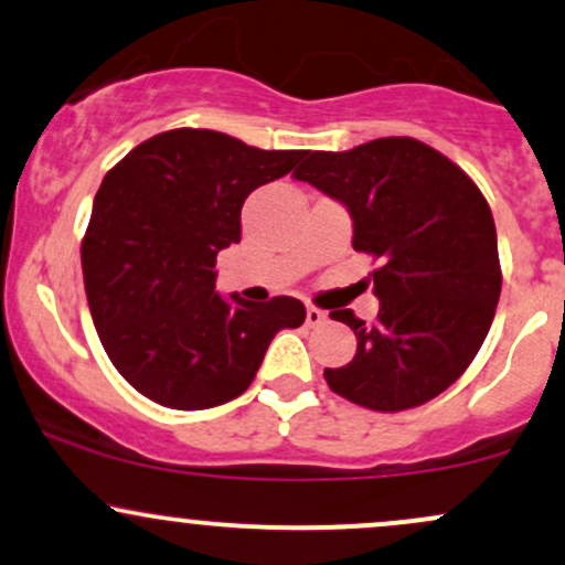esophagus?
Masks as SVG:
<instances>
[{
  "label": "esophagus",
  "mask_w": 565,
  "mask_h": 565,
  "mask_svg": "<svg viewBox=\"0 0 565 565\" xmlns=\"http://www.w3.org/2000/svg\"><path fill=\"white\" fill-rule=\"evenodd\" d=\"M323 321H327V313H323V310L313 308V305H308V308H305V323H308V327H319V323H323Z\"/></svg>",
  "instance_id": "1"
}]
</instances>
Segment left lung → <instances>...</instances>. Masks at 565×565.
I'll return each instance as SVG.
<instances>
[{
  "mask_svg": "<svg viewBox=\"0 0 565 565\" xmlns=\"http://www.w3.org/2000/svg\"><path fill=\"white\" fill-rule=\"evenodd\" d=\"M295 178L340 201L353 249L380 257L377 321L334 310L359 337L353 361L323 369L329 387L374 412L444 393L489 334L502 291L497 228L478 185L436 148L380 138L350 151H305Z\"/></svg>",
  "mask_w": 565,
  "mask_h": 565,
  "instance_id": "left-lung-1",
  "label": "left lung"
}]
</instances>
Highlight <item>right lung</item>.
Instances as JSON below:
<instances>
[{"label":"right lung","mask_w":565,"mask_h":565,"mask_svg":"<svg viewBox=\"0 0 565 565\" xmlns=\"http://www.w3.org/2000/svg\"><path fill=\"white\" fill-rule=\"evenodd\" d=\"M302 151H263L215 129H170L103 178L82 242L97 337L135 391L196 412L242 395L270 340L305 321L295 297L215 291V260L242 242V206Z\"/></svg>","instance_id":"add662e5"}]
</instances>
